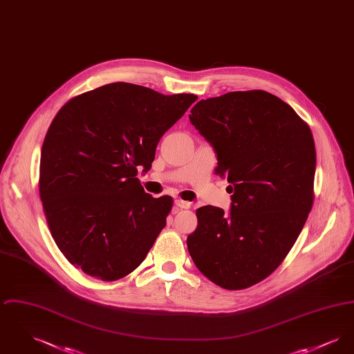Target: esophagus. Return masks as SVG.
<instances>
[{"instance_id": "esophagus-1", "label": "esophagus", "mask_w": 354, "mask_h": 354, "mask_svg": "<svg viewBox=\"0 0 354 354\" xmlns=\"http://www.w3.org/2000/svg\"><path fill=\"white\" fill-rule=\"evenodd\" d=\"M175 205H176L178 208H182V209H188V208H191V203L185 202V201H180V199L175 201Z\"/></svg>"}]
</instances>
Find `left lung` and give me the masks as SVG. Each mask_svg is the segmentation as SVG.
<instances>
[{
	"label": "left lung",
	"instance_id": "obj_1",
	"mask_svg": "<svg viewBox=\"0 0 354 354\" xmlns=\"http://www.w3.org/2000/svg\"><path fill=\"white\" fill-rule=\"evenodd\" d=\"M191 123L216 153L231 211L196 209L187 237L195 266L216 286H254L276 270L296 243L313 205L316 149L309 126L263 90L232 91L198 102Z\"/></svg>",
	"mask_w": 354,
	"mask_h": 354
}]
</instances>
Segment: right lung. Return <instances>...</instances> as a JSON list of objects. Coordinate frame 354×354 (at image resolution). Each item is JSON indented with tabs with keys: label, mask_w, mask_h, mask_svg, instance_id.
<instances>
[{
	"label": "right lung",
	"mask_w": 354,
	"mask_h": 354,
	"mask_svg": "<svg viewBox=\"0 0 354 354\" xmlns=\"http://www.w3.org/2000/svg\"><path fill=\"white\" fill-rule=\"evenodd\" d=\"M196 100L115 82L57 113L42 145L39 196L51 236L73 266L114 281L146 259L172 198L146 194L138 169H151L160 138Z\"/></svg>",
	"instance_id": "add662e5"
}]
</instances>
